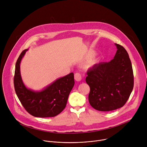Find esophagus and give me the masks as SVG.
<instances>
[{
  "label": "esophagus",
  "instance_id": "obj_1",
  "mask_svg": "<svg viewBox=\"0 0 147 147\" xmlns=\"http://www.w3.org/2000/svg\"><path fill=\"white\" fill-rule=\"evenodd\" d=\"M82 76H81V74H80V73H76L75 74H74V79L76 80V81H80L81 80H82Z\"/></svg>",
  "mask_w": 147,
  "mask_h": 147
}]
</instances>
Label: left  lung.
Segmentation results:
<instances>
[{
  "instance_id": "8db88e82",
  "label": "left lung",
  "mask_w": 147,
  "mask_h": 147,
  "mask_svg": "<svg viewBox=\"0 0 147 147\" xmlns=\"http://www.w3.org/2000/svg\"><path fill=\"white\" fill-rule=\"evenodd\" d=\"M115 45L117 51L113 59L94 65L88 70L86 79L90 87L89 102L99 111L121 108L133 89V71L128 53L122 46Z\"/></svg>"
}]
</instances>
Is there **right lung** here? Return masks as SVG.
Returning a JSON list of instances; mask_svg holds the SVG:
<instances>
[{
  "label": "right lung",
  "mask_w": 147,
  "mask_h": 147,
  "mask_svg": "<svg viewBox=\"0 0 147 147\" xmlns=\"http://www.w3.org/2000/svg\"><path fill=\"white\" fill-rule=\"evenodd\" d=\"M27 51L28 49L21 53L16 64L14 86L17 97L30 115L38 117L56 116L66 106L69 95L74 85V74L70 73L56 79L40 91L28 88L20 73L21 61Z\"/></svg>",
  "instance_id": "obj_1"
}]
</instances>
